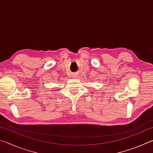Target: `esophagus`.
<instances>
[{
  "instance_id": "esophagus-1",
  "label": "esophagus",
  "mask_w": 153,
  "mask_h": 153,
  "mask_svg": "<svg viewBox=\"0 0 153 153\" xmlns=\"http://www.w3.org/2000/svg\"><path fill=\"white\" fill-rule=\"evenodd\" d=\"M71 77H74V78H76V77H77V75L76 74H72L71 75Z\"/></svg>"
}]
</instances>
